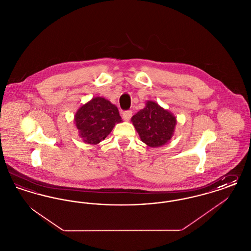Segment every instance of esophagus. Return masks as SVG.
I'll use <instances>...</instances> for the list:
<instances>
[{
	"label": "esophagus",
	"instance_id": "1",
	"mask_svg": "<svg viewBox=\"0 0 251 251\" xmlns=\"http://www.w3.org/2000/svg\"><path fill=\"white\" fill-rule=\"evenodd\" d=\"M131 116H132V112H131V110H126V111H124V112L122 113V118H123V120H130Z\"/></svg>",
	"mask_w": 251,
	"mask_h": 251
}]
</instances>
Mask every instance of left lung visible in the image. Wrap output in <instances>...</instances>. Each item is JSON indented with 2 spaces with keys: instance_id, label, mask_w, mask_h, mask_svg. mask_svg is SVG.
<instances>
[{
  "instance_id": "1",
  "label": "left lung",
  "mask_w": 251,
  "mask_h": 251,
  "mask_svg": "<svg viewBox=\"0 0 251 251\" xmlns=\"http://www.w3.org/2000/svg\"><path fill=\"white\" fill-rule=\"evenodd\" d=\"M131 122L144 143L157 148L172 137L177 120L170 112L149 100L146 107L131 118Z\"/></svg>"
}]
</instances>
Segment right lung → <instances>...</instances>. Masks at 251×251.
Returning <instances> with one entry per match:
<instances>
[{
  "instance_id": "obj_1",
  "label": "right lung",
  "mask_w": 251,
  "mask_h": 251,
  "mask_svg": "<svg viewBox=\"0 0 251 251\" xmlns=\"http://www.w3.org/2000/svg\"><path fill=\"white\" fill-rule=\"evenodd\" d=\"M74 120L84 142L95 145L105 139L121 118L114 104L97 97L77 111Z\"/></svg>"
}]
</instances>
